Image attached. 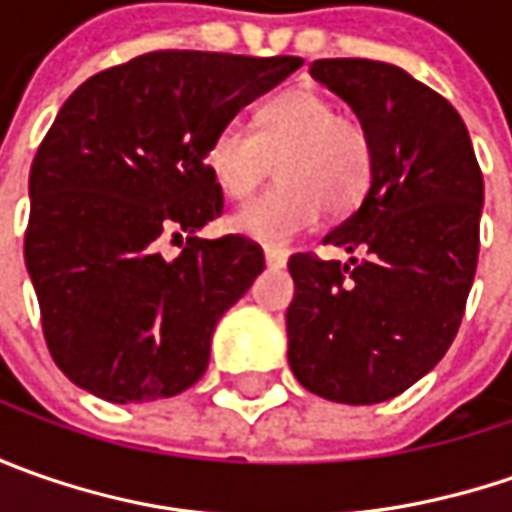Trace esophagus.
<instances>
[{"label": "esophagus", "mask_w": 512, "mask_h": 512, "mask_svg": "<svg viewBox=\"0 0 512 512\" xmlns=\"http://www.w3.org/2000/svg\"><path fill=\"white\" fill-rule=\"evenodd\" d=\"M285 262V253H279V250H265V265L270 267V270H282Z\"/></svg>", "instance_id": "esophagus-1"}]
</instances>
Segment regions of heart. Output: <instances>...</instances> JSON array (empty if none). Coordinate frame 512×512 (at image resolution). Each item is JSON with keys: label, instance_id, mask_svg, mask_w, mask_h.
<instances>
[{"label": "heart", "instance_id": "1", "mask_svg": "<svg viewBox=\"0 0 512 512\" xmlns=\"http://www.w3.org/2000/svg\"><path fill=\"white\" fill-rule=\"evenodd\" d=\"M279 170V185L239 207L230 227L259 245H290L319 225L322 210L342 216L362 202L373 176V145L359 119L325 93L290 90L256 113V128L227 122L216 130L207 165L230 199H245Z\"/></svg>", "mask_w": 512, "mask_h": 512}]
</instances>
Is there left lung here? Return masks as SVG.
<instances>
[{
	"label": "left lung",
	"instance_id": "1",
	"mask_svg": "<svg viewBox=\"0 0 512 512\" xmlns=\"http://www.w3.org/2000/svg\"><path fill=\"white\" fill-rule=\"evenodd\" d=\"M310 76L342 96L373 145V176L325 245L350 253L290 259L287 362L310 393L376 404L442 362L462 325L479 262L484 182L456 108L407 70L316 59ZM362 252V257H353Z\"/></svg>",
	"mask_w": 512,
	"mask_h": 512
}]
</instances>
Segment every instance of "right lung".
<instances>
[{
    "label": "right lung",
    "mask_w": 512,
    "mask_h": 512,
    "mask_svg": "<svg viewBox=\"0 0 512 512\" xmlns=\"http://www.w3.org/2000/svg\"><path fill=\"white\" fill-rule=\"evenodd\" d=\"M296 56L156 50L90 76L30 168L25 265L53 362L113 404L202 379L219 319L265 270L245 236L199 239L222 213L207 150ZM187 238L176 260L161 245Z\"/></svg>",
    "instance_id": "1"
}]
</instances>
